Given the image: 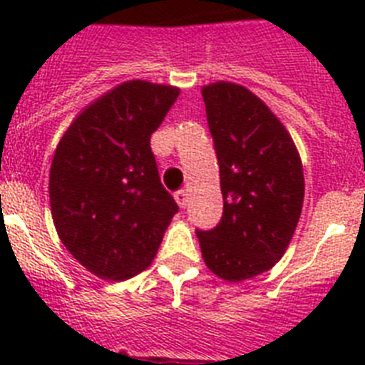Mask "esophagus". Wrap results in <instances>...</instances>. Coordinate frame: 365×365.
I'll return each mask as SVG.
<instances>
[{"mask_svg": "<svg viewBox=\"0 0 365 365\" xmlns=\"http://www.w3.org/2000/svg\"><path fill=\"white\" fill-rule=\"evenodd\" d=\"M175 201L180 208H185L186 202H188V190H179V192H175Z\"/></svg>", "mask_w": 365, "mask_h": 365, "instance_id": "34e87169", "label": "esophagus"}]
</instances>
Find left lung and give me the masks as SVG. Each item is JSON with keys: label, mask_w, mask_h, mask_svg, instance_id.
<instances>
[{"label": "left lung", "mask_w": 365, "mask_h": 365, "mask_svg": "<svg viewBox=\"0 0 365 365\" xmlns=\"http://www.w3.org/2000/svg\"><path fill=\"white\" fill-rule=\"evenodd\" d=\"M222 193L214 230H197L206 267L225 282L272 269L302 215L305 180L291 133L269 106L232 82L202 87Z\"/></svg>", "instance_id": "1"}]
</instances>
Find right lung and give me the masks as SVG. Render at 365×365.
Wrapping results in <instances>:
<instances>
[{"instance_id": "1", "label": "right lung", "mask_w": 365, "mask_h": 365, "mask_svg": "<svg viewBox=\"0 0 365 365\" xmlns=\"http://www.w3.org/2000/svg\"><path fill=\"white\" fill-rule=\"evenodd\" d=\"M180 89L130 80L87 106L54 151L51 214L63 247L102 279L124 282L157 256L179 212L150 138Z\"/></svg>"}]
</instances>
